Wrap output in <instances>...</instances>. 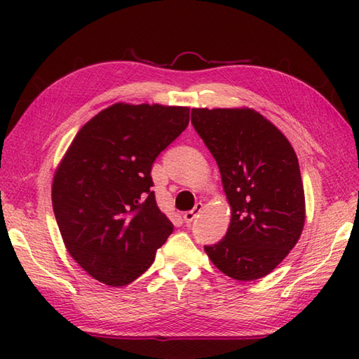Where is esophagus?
Segmentation results:
<instances>
[{
  "label": "esophagus",
  "instance_id": "obj_1",
  "mask_svg": "<svg viewBox=\"0 0 359 359\" xmlns=\"http://www.w3.org/2000/svg\"><path fill=\"white\" fill-rule=\"evenodd\" d=\"M202 208H203V205L202 203H197L196 207L191 210V211H187L185 215H184V220H185V224L187 225H189L193 222V220L201 215V211H202Z\"/></svg>",
  "mask_w": 359,
  "mask_h": 359
}]
</instances>
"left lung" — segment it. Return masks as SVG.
Segmentation results:
<instances>
[{"label": "left lung", "instance_id": "8db88e82", "mask_svg": "<svg viewBox=\"0 0 359 359\" xmlns=\"http://www.w3.org/2000/svg\"><path fill=\"white\" fill-rule=\"evenodd\" d=\"M191 123L217 162L231 205L224 239L205 251L226 276L264 278L296 245L306 220L296 152L253 109H193Z\"/></svg>", "mask_w": 359, "mask_h": 359}]
</instances>
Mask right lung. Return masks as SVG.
Returning a JSON list of instances; mask_svg holds the SVG:
<instances>
[{
	"label": "right lung",
	"mask_w": 359,
	"mask_h": 359,
	"mask_svg": "<svg viewBox=\"0 0 359 359\" xmlns=\"http://www.w3.org/2000/svg\"><path fill=\"white\" fill-rule=\"evenodd\" d=\"M188 123L182 106L116 103L75 135L53 177L52 205L67 251L94 279L131 284L172 233L151 170Z\"/></svg>",
	"instance_id": "right-lung-1"
}]
</instances>
